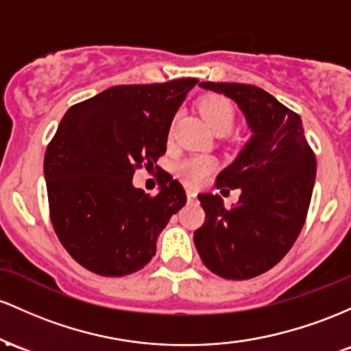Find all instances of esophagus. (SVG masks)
Listing matches in <instances>:
<instances>
[{"mask_svg": "<svg viewBox=\"0 0 351 351\" xmlns=\"http://www.w3.org/2000/svg\"><path fill=\"white\" fill-rule=\"evenodd\" d=\"M195 195H197V192L194 191V189H187V199L189 200H194Z\"/></svg>", "mask_w": 351, "mask_h": 351, "instance_id": "1", "label": "esophagus"}]
</instances>
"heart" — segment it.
Masks as SVG:
<instances>
[{
	"instance_id": "heart-1",
	"label": "heart",
	"mask_w": 351,
	"mask_h": 351,
	"mask_svg": "<svg viewBox=\"0 0 351 351\" xmlns=\"http://www.w3.org/2000/svg\"><path fill=\"white\" fill-rule=\"evenodd\" d=\"M200 111L207 124L217 131H228L234 124V108L223 96H207L200 101ZM215 160L210 156H192L177 164V174L189 186H197L214 169Z\"/></svg>"
}]
</instances>
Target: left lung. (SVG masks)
Instances as JSON below:
<instances>
[{"label": "left lung", "mask_w": 351, "mask_h": 351, "mask_svg": "<svg viewBox=\"0 0 351 351\" xmlns=\"http://www.w3.org/2000/svg\"><path fill=\"white\" fill-rule=\"evenodd\" d=\"M230 97L252 136L217 176V189H239L226 208L220 195L199 194L206 222L194 232L204 265L228 280H247L277 265L300 234L312 199L317 162L298 114L261 88L200 82Z\"/></svg>", "instance_id": "obj_1"}]
</instances>
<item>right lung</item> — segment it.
<instances>
[{
	"mask_svg": "<svg viewBox=\"0 0 351 351\" xmlns=\"http://www.w3.org/2000/svg\"><path fill=\"white\" fill-rule=\"evenodd\" d=\"M197 82L114 86L61 119L45 156L51 222L84 269L104 277L141 270L156 255L162 228L186 206L179 180L169 177L149 195L134 187L132 177L143 164L154 169L172 119Z\"/></svg>",
	"mask_w": 351,
	"mask_h": 351,
	"instance_id": "add662e5",
	"label": "right lung"
}]
</instances>
